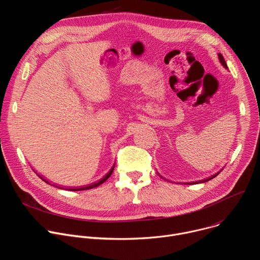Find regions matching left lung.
Segmentation results:
<instances>
[{
    "label": "left lung",
    "instance_id": "left-lung-1",
    "mask_svg": "<svg viewBox=\"0 0 260 260\" xmlns=\"http://www.w3.org/2000/svg\"><path fill=\"white\" fill-rule=\"evenodd\" d=\"M218 57H219V60H220V62L222 63V66H223L224 68H226V69H228V66H226V62H225V60H224V57L222 56V54H221V53H218ZM218 174H219V172H218L217 174L213 175L212 177H209V178H207V179H205V180H202V181H196V182H190V183H188V184H198V183H204V182H207V181H209V180H211V179L215 178Z\"/></svg>",
    "mask_w": 260,
    "mask_h": 260
}]
</instances>
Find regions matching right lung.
Instances as JSON below:
<instances>
[{
    "label": "right lung",
    "mask_w": 260,
    "mask_h": 260,
    "mask_svg": "<svg viewBox=\"0 0 260 260\" xmlns=\"http://www.w3.org/2000/svg\"><path fill=\"white\" fill-rule=\"evenodd\" d=\"M114 167L115 166H113L112 167V169H111L101 180H99L98 182H95V183H92V184H90V185H87V186H84V187H79V188H77V187H75V188H66V190H71V191H80V190H87V189H91V188H94V187H98V186H100V185L101 184H103L111 175H112V173H113V170H114ZM44 182H46L47 184H50L47 180H45L43 177H41L40 175H38ZM51 185V184H50ZM54 186H55V185H54ZM57 188H62L63 189V187H60V186H56Z\"/></svg>",
    "instance_id": "1"
}]
</instances>
